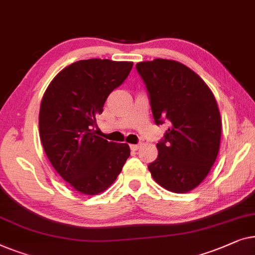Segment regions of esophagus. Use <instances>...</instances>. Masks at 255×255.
Listing matches in <instances>:
<instances>
[{"instance_id":"esophagus-1","label":"esophagus","mask_w":255,"mask_h":255,"mask_svg":"<svg viewBox=\"0 0 255 255\" xmlns=\"http://www.w3.org/2000/svg\"><path fill=\"white\" fill-rule=\"evenodd\" d=\"M139 146H141V144H130V149L134 150V151H136V150L139 149Z\"/></svg>"}]
</instances>
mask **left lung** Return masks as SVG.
Returning a JSON list of instances; mask_svg holds the SVG:
<instances>
[{
	"label": "left lung",
	"mask_w": 255,
	"mask_h": 255,
	"mask_svg": "<svg viewBox=\"0 0 255 255\" xmlns=\"http://www.w3.org/2000/svg\"><path fill=\"white\" fill-rule=\"evenodd\" d=\"M136 69L149 92L156 125L170 121L149 171L167 191L191 192L204 180L220 151L222 120L214 93L198 74L178 61H144Z\"/></svg>",
	"instance_id": "obj_1"
}]
</instances>
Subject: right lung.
Masks as SVG:
<instances>
[{
  "mask_svg": "<svg viewBox=\"0 0 255 255\" xmlns=\"http://www.w3.org/2000/svg\"><path fill=\"white\" fill-rule=\"evenodd\" d=\"M131 67L129 61H77L61 70L42 96V146L60 177L82 194L106 191L130 156L127 143L106 141L95 127L107 97L124 83Z\"/></svg>",
  "mask_w": 255,
  "mask_h": 255,
  "instance_id": "1",
  "label": "right lung"
}]
</instances>
